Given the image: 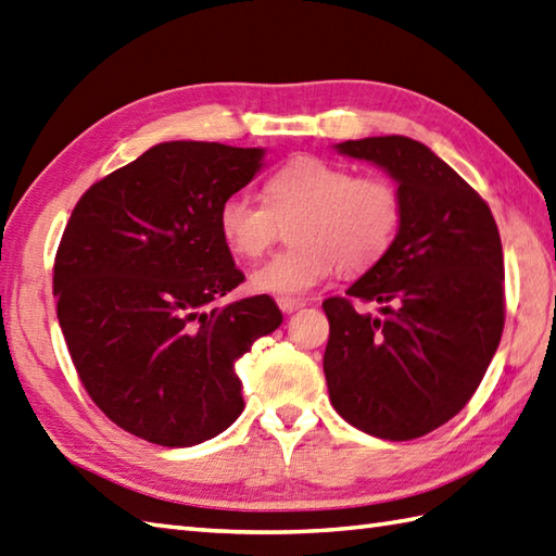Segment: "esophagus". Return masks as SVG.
Returning a JSON list of instances; mask_svg holds the SVG:
<instances>
[{"mask_svg": "<svg viewBox=\"0 0 556 556\" xmlns=\"http://www.w3.org/2000/svg\"><path fill=\"white\" fill-rule=\"evenodd\" d=\"M277 303H279L281 313H287V315L301 311L303 305H305V303H303V301H299V299H277Z\"/></svg>", "mask_w": 556, "mask_h": 556, "instance_id": "1", "label": "esophagus"}]
</instances>
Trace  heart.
I'll return each mask as SVG.
<instances>
[{"mask_svg": "<svg viewBox=\"0 0 556 556\" xmlns=\"http://www.w3.org/2000/svg\"><path fill=\"white\" fill-rule=\"evenodd\" d=\"M401 195L382 176H358L323 157H296L265 184V203L233 193L219 205V233L233 255L257 257L290 222L287 251L253 269L251 287L271 296H303L334 275L375 267L394 245Z\"/></svg>", "mask_w": 556, "mask_h": 556, "instance_id": "1", "label": "heart"}]
</instances>
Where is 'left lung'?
I'll list each match as a JSON object with an SVG mask.
<instances>
[{
  "label": "left lung",
  "mask_w": 556,
  "mask_h": 556,
  "mask_svg": "<svg viewBox=\"0 0 556 556\" xmlns=\"http://www.w3.org/2000/svg\"><path fill=\"white\" fill-rule=\"evenodd\" d=\"M339 155L396 181L401 227L389 253L327 299L329 401L353 428L416 440L468 404L504 329V255L485 200L434 152L406 136L344 140ZM353 298L381 303L358 314Z\"/></svg>",
  "instance_id": "1"
}]
</instances>
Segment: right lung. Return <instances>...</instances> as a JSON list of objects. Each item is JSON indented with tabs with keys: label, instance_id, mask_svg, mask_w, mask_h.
I'll return each mask as SVG.
<instances>
[{
	"label": "right lung",
	"instance_id": "right-lung-1",
	"mask_svg": "<svg viewBox=\"0 0 556 556\" xmlns=\"http://www.w3.org/2000/svg\"><path fill=\"white\" fill-rule=\"evenodd\" d=\"M265 148L169 140L92 184L54 260L56 317L78 377L112 422L193 446L241 416L236 361L281 325L269 296L224 308L245 279L219 205L263 169Z\"/></svg>",
	"mask_w": 556,
	"mask_h": 556
}]
</instances>
